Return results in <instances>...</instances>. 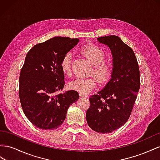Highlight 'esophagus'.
<instances>
[{
	"mask_svg": "<svg viewBox=\"0 0 160 160\" xmlns=\"http://www.w3.org/2000/svg\"><path fill=\"white\" fill-rule=\"evenodd\" d=\"M80 96L81 97H83V98H87L88 97L87 94H82V93H80Z\"/></svg>",
	"mask_w": 160,
	"mask_h": 160,
	"instance_id": "obj_1",
	"label": "esophagus"
}]
</instances>
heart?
Listing matches in <instances>:
<instances>
[{
  "mask_svg": "<svg viewBox=\"0 0 160 160\" xmlns=\"http://www.w3.org/2000/svg\"><path fill=\"white\" fill-rule=\"evenodd\" d=\"M81 52L92 63L93 68L90 74H93L100 82L107 81L112 74V65L109 61L104 60L106 53L104 50L98 45L90 44L82 48ZM72 55L70 52L66 53L61 61L62 70L67 76L72 74ZM96 84L97 81L94 78H77L70 82L69 86L72 90L86 94L95 88Z\"/></svg>",
  "mask_w": 160,
  "mask_h": 160,
  "instance_id": "obj_1",
  "label": "heart"
}]
</instances>
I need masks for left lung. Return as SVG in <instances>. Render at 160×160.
I'll return each mask as SVG.
<instances>
[{"label": "left lung", "mask_w": 160, "mask_h": 160, "mask_svg": "<svg viewBox=\"0 0 160 160\" xmlns=\"http://www.w3.org/2000/svg\"><path fill=\"white\" fill-rule=\"evenodd\" d=\"M110 48L113 61L111 79L89 98L86 118L88 126L100 133L119 129L128 121L140 88V73L133 50L116 35L97 39Z\"/></svg>", "instance_id": "1"}]
</instances>
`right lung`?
<instances>
[{"mask_svg":"<svg viewBox=\"0 0 160 160\" xmlns=\"http://www.w3.org/2000/svg\"><path fill=\"white\" fill-rule=\"evenodd\" d=\"M78 39L55 37L36 44L27 53L19 76L21 107L32 124L55 129L65 120L67 111L79 98L77 91L57 94L64 86L61 61Z\"/></svg>","mask_w":160,"mask_h":160,"instance_id":"right-lung-1","label":"right lung"}]
</instances>
